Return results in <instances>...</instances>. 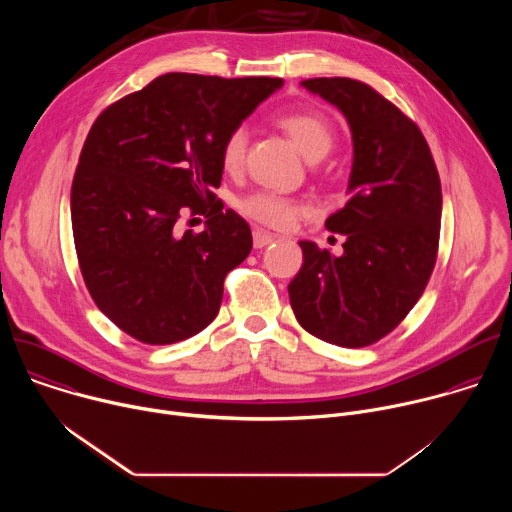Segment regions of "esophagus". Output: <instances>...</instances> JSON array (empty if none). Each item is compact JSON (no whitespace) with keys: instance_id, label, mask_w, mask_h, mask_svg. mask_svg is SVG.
<instances>
[{"instance_id":"esophagus-1","label":"esophagus","mask_w":512,"mask_h":512,"mask_svg":"<svg viewBox=\"0 0 512 512\" xmlns=\"http://www.w3.org/2000/svg\"><path fill=\"white\" fill-rule=\"evenodd\" d=\"M273 241H275V235H271L267 231H261V229L253 231V245H255V249H263V247L271 245Z\"/></svg>"}]
</instances>
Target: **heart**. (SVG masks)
Wrapping results in <instances>:
<instances>
[{
  "label": "heart",
  "mask_w": 512,
  "mask_h": 512,
  "mask_svg": "<svg viewBox=\"0 0 512 512\" xmlns=\"http://www.w3.org/2000/svg\"><path fill=\"white\" fill-rule=\"evenodd\" d=\"M279 125L287 133V137L294 141L296 148L304 154V158L310 162L322 160L334 145V131L330 123L316 113H308V111L287 113L279 119ZM247 145H249V135L245 127L239 125L227 133L221 145V164L227 172L241 170L247 156ZM239 210L243 216L251 218L253 223L269 229H277V231L294 227L302 216L310 212L308 204H304L302 200L281 196L267 190H259L249 196H243L239 200Z\"/></svg>",
  "instance_id": "b5f03b06"
}]
</instances>
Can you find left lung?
Wrapping results in <instances>:
<instances>
[{
	"instance_id": "obj_1",
	"label": "left lung",
	"mask_w": 512,
	"mask_h": 512,
	"mask_svg": "<svg viewBox=\"0 0 512 512\" xmlns=\"http://www.w3.org/2000/svg\"><path fill=\"white\" fill-rule=\"evenodd\" d=\"M302 85L336 105L352 131L348 202L326 218L344 235L340 257L300 241L304 263L287 285L304 330L344 346H369L411 312L440 243L442 184L419 127L373 87L354 79Z\"/></svg>"
}]
</instances>
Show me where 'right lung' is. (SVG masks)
Instances as JSON below:
<instances>
[{
  "mask_svg": "<svg viewBox=\"0 0 512 512\" xmlns=\"http://www.w3.org/2000/svg\"><path fill=\"white\" fill-rule=\"evenodd\" d=\"M281 79L168 72L109 105L93 123L70 190L72 235L97 308L143 344L204 330L223 283L253 247L251 229L214 196L221 145ZM202 234H178L184 212Z\"/></svg>",
  "mask_w": 512,
  "mask_h": 512,
  "instance_id": "obj_1",
  "label": "right lung"
}]
</instances>
